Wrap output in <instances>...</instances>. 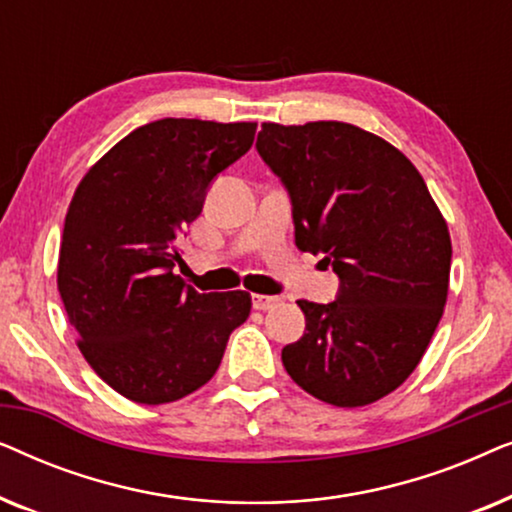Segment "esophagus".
<instances>
[{
    "mask_svg": "<svg viewBox=\"0 0 512 512\" xmlns=\"http://www.w3.org/2000/svg\"><path fill=\"white\" fill-rule=\"evenodd\" d=\"M279 303H282V298L279 296H265V293H256L254 296V310H272V307H277Z\"/></svg>",
    "mask_w": 512,
    "mask_h": 512,
    "instance_id": "obj_1",
    "label": "esophagus"
}]
</instances>
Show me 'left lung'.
I'll return each instance as SVG.
<instances>
[{
    "mask_svg": "<svg viewBox=\"0 0 512 512\" xmlns=\"http://www.w3.org/2000/svg\"><path fill=\"white\" fill-rule=\"evenodd\" d=\"M256 149L289 188L296 244L340 277L333 303L298 300L307 328L282 349L286 373L338 408L380 401L408 380L443 317L445 216L417 167L356 125L263 123Z\"/></svg>",
    "mask_w": 512,
    "mask_h": 512,
    "instance_id": "left-lung-1",
    "label": "left lung"
}]
</instances>
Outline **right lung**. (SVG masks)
I'll return each instance as SVG.
<instances>
[{"label": "right lung", "mask_w": 512, "mask_h": 512, "mask_svg": "<svg viewBox=\"0 0 512 512\" xmlns=\"http://www.w3.org/2000/svg\"><path fill=\"white\" fill-rule=\"evenodd\" d=\"M256 123L163 118L132 130L76 186L58 291L90 368L135 403L179 401L212 380L247 291L198 293L174 268L207 186L254 144Z\"/></svg>", "instance_id": "1"}]
</instances>
